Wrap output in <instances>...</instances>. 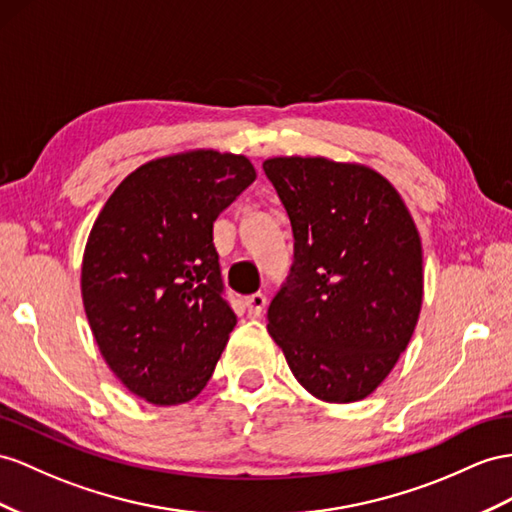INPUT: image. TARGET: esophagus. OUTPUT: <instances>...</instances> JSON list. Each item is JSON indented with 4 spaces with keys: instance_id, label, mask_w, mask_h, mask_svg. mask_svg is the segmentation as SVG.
I'll return each instance as SVG.
<instances>
[{
    "instance_id": "esophagus-1",
    "label": "esophagus",
    "mask_w": 512,
    "mask_h": 512,
    "mask_svg": "<svg viewBox=\"0 0 512 512\" xmlns=\"http://www.w3.org/2000/svg\"><path fill=\"white\" fill-rule=\"evenodd\" d=\"M244 305H246V309H248V316H251V318H259L261 313H264L266 305H268V298H266L264 294H261V292H257V294L246 296Z\"/></svg>"
}]
</instances>
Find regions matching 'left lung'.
I'll list each match as a JSON object with an SVG mask.
<instances>
[{"mask_svg": "<svg viewBox=\"0 0 512 512\" xmlns=\"http://www.w3.org/2000/svg\"><path fill=\"white\" fill-rule=\"evenodd\" d=\"M264 170L294 233L268 331L311 396L363 400L398 363L422 309L415 222L396 188L361 164L272 157Z\"/></svg>", "mask_w": 512, "mask_h": 512, "instance_id": "1", "label": "left lung"}]
</instances>
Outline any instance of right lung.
I'll list each match as a JSON object with an SVG mask.
<instances>
[{
    "mask_svg": "<svg viewBox=\"0 0 512 512\" xmlns=\"http://www.w3.org/2000/svg\"><path fill=\"white\" fill-rule=\"evenodd\" d=\"M244 155L190 151L136 168L88 235L82 298L110 370L151 404L199 396L235 326L214 220L255 181Z\"/></svg>",
    "mask_w": 512,
    "mask_h": 512,
    "instance_id": "1",
    "label": "right lung"
}]
</instances>
